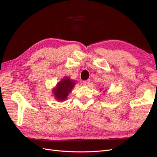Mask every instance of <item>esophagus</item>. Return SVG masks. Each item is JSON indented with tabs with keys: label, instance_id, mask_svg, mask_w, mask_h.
Returning <instances> with one entry per match:
<instances>
[{
	"label": "esophagus",
	"instance_id": "obj_1",
	"mask_svg": "<svg viewBox=\"0 0 157 157\" xmlns=\"http://www.w3.org/2000/svg\"><path fill=\"white\" fill-rule=\"evenodd\" d=\"M90 80H84L82 84L84 85V86H88V85L90 84Z\"/></svg>",
	"mask_w": 157,
	"mask_h": 157
}]
</instances>
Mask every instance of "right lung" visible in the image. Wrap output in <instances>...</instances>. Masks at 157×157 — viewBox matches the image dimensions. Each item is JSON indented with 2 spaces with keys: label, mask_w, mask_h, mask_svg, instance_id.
I'll use <instances>...</instances> for the list:
<instances>
[{
  "label": "right lung",
  "mask_w": 157,
  "mask_h": 157,
  "mask_svg": "<svg viewBox=\"0 0 157 157\" xmlns=\"http://www.w3.org/2000/svg\"><path fill=\"white\" fill-rule=\"evenodd\" d=\"M75 82L69 78L65 77L57 84L56 88L53 90L55 98L59 101H64L73 88Z\"/></svg>",
  "instance_id": "obj_1"
}]
</instances>
